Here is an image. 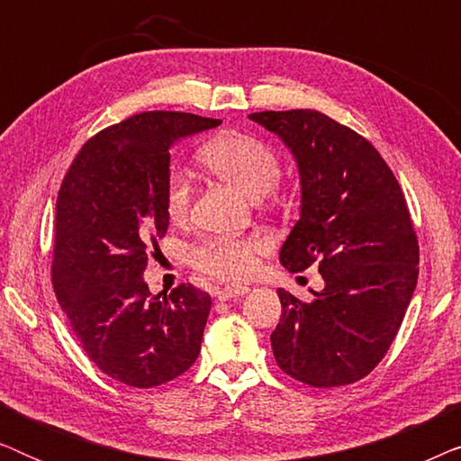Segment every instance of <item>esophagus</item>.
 Here are the masks:
<instances>
[{"label":"esophagus","instance_id":"34e87169","mask_svg":"<svg viewBox=\"0 0 461 461\" xmlns=\"http://www.w3.org/2000/svg\"><path fill=\"white\" fill-rule=\"evenodd\" d=\"M248 292H249L248 285H226V287L216 289V298L218 300H230V298H239V295H245Z\"/></svg>","mask_w":461,"mask_h":461}]
</instances>
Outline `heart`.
<instances>
[{
    "label": "heart",
    "instance_id": "heart-1",
    "mask_svg": "<svg viewBox=\"0 0 461 461\" xmlns=\"http://www.w3.org/2000/svg\"><path fill=\"white\" fill-rule=\"evenodd\" d=\"M199 161L226 185L260 199L279 182V157L260 138L245 131H224L205 142L199 150ZM191 185L182 174H169L163 193V205L172 222H182L191 210ZM264 249L258 237L205 239L188 251V260L203 273L218 279H243L256 267V256Z\"/></svg>",
    "mask_w": 461,
    "mask_h": 461
}]
</instances>
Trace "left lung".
Masks as SVG:
<instances>
[{
	"label": "left lung",
	"mask_w": 461,
	"mask_h": 461,
	"mask_svg": "<svg viewBox=\"0 0 461 461\" xmlns=\"http://www.w3.org/2000/svg\"><path fill=\"white\" fill-rule=\"evenodd\" d=\"M298 163L300 220L279 260L317 264L325 287L302 302L279 289L276 365L314 388L346 386L386 355L418 283L420 248L405 194L374 144L319 111L251 113Z\"/></svg>",
	"instance_id": "1"
}]
</instances>
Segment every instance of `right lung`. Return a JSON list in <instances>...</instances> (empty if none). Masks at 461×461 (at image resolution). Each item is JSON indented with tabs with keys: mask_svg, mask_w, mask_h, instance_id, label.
I'll list each match as a JSON object with an SVG mask.
<instances>
[{
	"mask_svg": "<svg viewBox=\"0 0 461 461\" xmlns=\"http://www.w3.org/2000/svg\"><path fill=\"white\" fill-rule=\"evenodd\" d=\"M220 119L150 111L90 138L56 199L52 283L81 348L131 388L161 386L197 361L210 294L178 285L153 295L142 275L167 232L169 149Z\"/></svg>",
	"mask_w": 461,
	"mask_h": 461,
	"instance_id": "add662e5",
	"label": "right lung"
}]
</instances>
